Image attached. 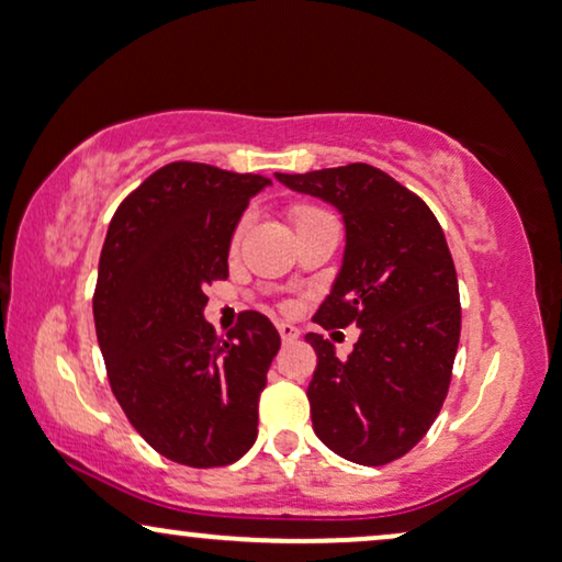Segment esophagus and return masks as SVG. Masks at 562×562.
<instances>
[{"label":"esophagus","instance_id":"obj_1","mask_svg":"<svg viewBox=\"0 0 562 562\" xmlns=\"http://www.w3.org/2000/svg\"><path fill=\"white\" fill-rule=\"evenodd\" d=\"M279 335H281L283 344H294V340L299 338V327L289 325V323H281L279 325Z\"/></svg>","mask_w":562,"mask_h":562}]
</instances>
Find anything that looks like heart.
<instances>
[{
    "label": "heart",
    "mask_w": 562,
    "mask_h": 562,
    "mask_svg": "<svg viewBox=\"0 0 562 562\" xmlns=\"http://www.w3.org/2000/svg\"><path fill=\"white\" fill-rule=\"evenodd\" d=\"M315 214H319V211H315V209H294V218L296 222H302V218H307V216H315ZM239 239V232L235 235V243Z\"/></svg>",
    "instance_id": "b5f03b06"
}]
</instances>
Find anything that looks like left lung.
<instances>
[{
    "label": "left lung",
    "instance_id": "obj_1",
    "mask_svg": "<svg viewBox=\"0 0 562 562\" xmlns=\"http://www.w3.org/2000/svg\"><path fill=\"white\" fill-rule=\"evenodd\" d=\"M276 180L344 216L340 271L312 319L361 330L346 361L319 333L304 335L317 353L312 428L348 462L387 464L424 439L451 382L462 310L447 237L418 195L371 165Z\"/></svg>",
    "mask_w": 562,
    "mask_h": 562
}]
</instances>
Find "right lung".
<instances>
[{
    "mask_svg": "<svg viewBox=\"0 0 562 562\" xmlns=\"http://www.w3.org/2000/svg\"><path fill=\"white\" fill-rule=\"evenodd\" d=\"M271 180L201 162L149 175L115 211L100 252L94 330L138 436L188 468H224L258 439V400L281 338L243 312L229 340L206 323V286L229 276L247 203Z\"/></svg>",
    "mask_w": 562,
    "mask_h": 562,
    "instance_id": "1",
    "label": "right lung"
}]
</instances>
